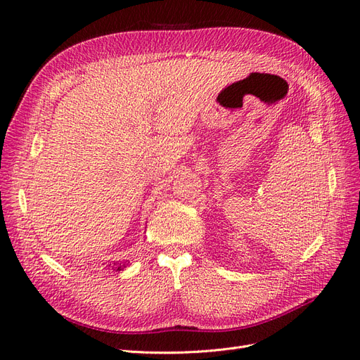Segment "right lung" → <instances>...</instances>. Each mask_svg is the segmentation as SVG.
Returning a JSON list of instances; mask_svg holds the SVG:
<instances>
[{
	"label": "right lung",
	"mask_w": 360,
	"mask_h": 360,
	"mask_svg": "<svg viewBox=\"0 0 360 360\" xmlns=\"http://www.w3.org/2000/svg\"><path fill=\"white\" fill-rule=\"evenodd\" d=\"M108 266H111L115 271H118V270H123L126 267V263H122V261H112V264H108Z\"/></svg>",
	"instance_id": "right-lung-1"
}]
</instances>
